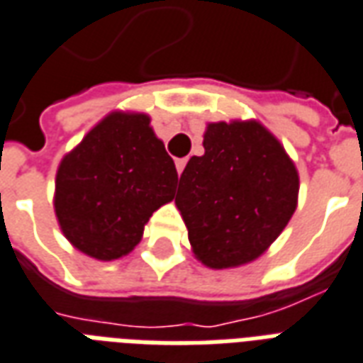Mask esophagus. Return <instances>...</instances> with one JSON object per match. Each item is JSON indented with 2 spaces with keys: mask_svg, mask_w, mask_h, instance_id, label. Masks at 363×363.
<instances>
[{
  "mask_svg": "<svg viewBox=\"0 0 363 363\" xmlns=\"http://www.w3.org/2000/svg\"><path fill=\"white\" fill-rule=\"evenodd\" d=\"M175 167H177V173L181 175L182 171H184V167H186V160H184V157H182V160H177Z\"/></svg>",
  "mask_w": 363,
  "mask_h": 363,
  "instance_id": "34e87169",
  "label": "esophagus"
}]
</instances>
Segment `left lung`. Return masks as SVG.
I'll list each match as a JSON object with an SVG mask.
<instances>
[{
	"instance_id": "1",
	"label": "left lung",
	"mask_w": 363,
	"mask_h": 363,
	"mask_svg": "<svg viewBox=\"0 0 363 363\" xmlns=\"http://www.w3.org/2000/svg\"><path fill=\"white\" fill-rule=\"evenodd\" d=\"M203 148L188 160L175 198L194 257L213 270L253 262L297 209V167L257 120L207 123Z\"/></svg>"
}]
</instances>
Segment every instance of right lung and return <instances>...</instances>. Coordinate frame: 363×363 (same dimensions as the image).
Instances as JSON below:
<instances>
[{
	"instance_id": "right-lung-1",
	"label": "right lung",
	"mask_w": 363,
	"mask_h": 363,
	"mask_svg": "<svg viewBox=\"0 0 363 363\" xmlns=\"http://www.w3.org/2000/svg\"><path fill=\"white\" fill-rule=\"evenodd\" d=\"M177 181L150 116L114 110L60 160L55 215L77 251L116 261L143 240L152 213L175 198Z\"/></svg>"
}]
</instances>
